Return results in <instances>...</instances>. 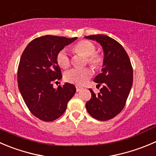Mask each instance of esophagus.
<instances>
[{
  "label": "esophagus",
  "mask_w": 156,
  "mask_h": 156,
  "mask_svg": "<svg viewBox=\"0 0 156 156\" xmlns=\"http://www.w3.org/2000/svg\"><path fill=\"white\" fill-rule=\"evenodd\" d=\"M82 87H78V86H76V90H77V92H79V91H81V90H82Z\"/></svg>",
  "instance_id": "1"
}]
</instances>
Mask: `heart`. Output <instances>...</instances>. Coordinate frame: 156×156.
<instances>
[{
  "label": "heart",
  "mask_w": 156,
  "mask_h": 156,
  "mask_svg": "<svg viewBox=\"0 0 156 156\" xmlns=\"http://www.w3.org/2000/svg\"><path fill=\"white\" fill-rule=\"evenodd\" d=\"M72 51L76 54H81L86 57L85 63L88 64L95 70H99L104 63L103 54L96 52V46L88 40H81L72 47ZM57 64L62 69H67L71 64L70 58L66 49H62L57 53ZM93 72L90 68L72 69L64 74V79L67 82L77 85H83L90 78Z\"/></svg>",
  "instance_id": "b5f03b06"
}]
</instances>
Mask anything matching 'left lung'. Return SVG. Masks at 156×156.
Instances as JSON below:
<instances>
[{"label": "left lung", "mask_w": 156, "mask_h": 156, "mask_svg": "<svg viewBox=\"0 0 156 156\" xmlns=\"http://www.w3.org/2000/svg\"><path fill=\"white\" fill-rule=\"evenodd\" d=\"M87 39L96 40L102 46L104 63L102 72L94 79L98 86L103 85L98 94L92 89L91 98L86 103L89 114L96 120L106 121L122 111L133 85L132 65L124 48L106 35H91Z\"/></svg>", "instance_id": "left-lung-1"}]
</instances>
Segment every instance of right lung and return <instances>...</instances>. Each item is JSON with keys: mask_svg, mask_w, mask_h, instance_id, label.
Returning <instances> with one entry per match:
<instances>
[{"mask_svg": "<svg viewBox=\"0 0 156 156\" xmlns=\"http://www.w3.org/2000/svg\"><path fill=\"white\" fill-rule=\"evenodd\" d=\"M76 39L50 35L37 37L27 45L21 55L18 87L29 110L43 121L60 117L76 91L75 85L69 83L53 87V83L62 78L57 53Z\"/></svg>", "mask_w": 156, "mask_h": 156, "instance_id": "add662e5", "label": "right lung"}]
</instances>
